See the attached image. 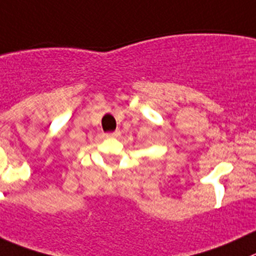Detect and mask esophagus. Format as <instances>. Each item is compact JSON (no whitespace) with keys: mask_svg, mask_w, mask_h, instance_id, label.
<instances>
[{"mask_svg":"<svg viewBox=\"0 0 256 256\" xmlns=\"http://www.w3.org/2000/svg\"><path fill=\"white\" fill-rule=\"evenodd\" d=\"M106 136H108L109 138H116L120 136V132H119V130H116V132H113V133H108Z\"/></svg>","mask_w":256,"mask_h":256,"instance_id":"obj_1","label":"esophagus"}]
</instances>
